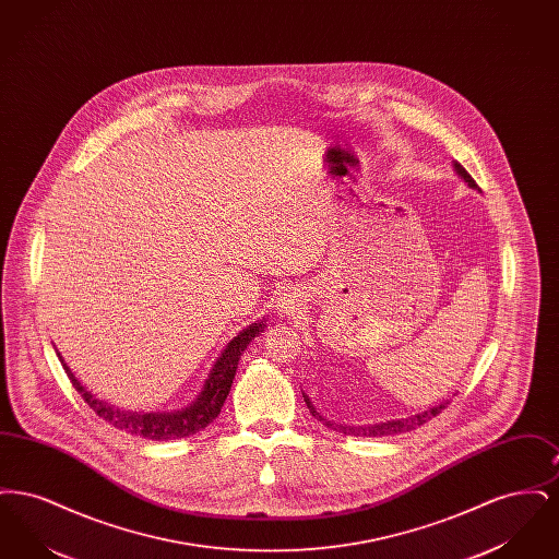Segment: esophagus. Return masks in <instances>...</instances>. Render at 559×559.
<instances>
[{
    "instance_id": "1",
    "label": "esophagus",
    "mask_w": 559,
    "mask_h": 559,
    "mask_svg": "<svg viewBox=\"0 0 559 559\" xmlns=\"http://www.w3.org/2000/svg\"><path fill=\"white\" fill-rule=\"evenodd\" d=\"M301 299H304V293H299V289H285L283 293H278V299H276V312L283 314V317H292L293 312L299 310L301 306Z\"/></svg>"
}]
</instances>
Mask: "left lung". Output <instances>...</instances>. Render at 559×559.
Wrapping results in <instances>:
<instances>
[{
    "mask_svg": "<svg viewBox=\"0 0 559 559\" xmlns=\"http://www.w3.org/2000/svg\"><path fill=\"white\" fill-rule=\"evenodd\" d=\"M452 167H454V171L467 182V187L478 190V185H476L474 178L465 171V167H463L461 163L454 160ZM301 396H304L306 406L310 408L312 417H317L319 421H322V426H326L329 429H333V431H340V433H344V436H356V438H362V436H365V438H383V436H396V433H404V431L417 429V427L424 426L427 421H431L436 415H440V413L451 404V400H444V402H440V404H436V406H431V408H427V411H421V413L411 415V417H404V419H396V421H383V424H371V426H342V424L326 421V419L320 415L319 411L314 408V404H312V400L308 399V394H301Z\"/></svg>",
    "mask_w": 559,
    "mask_h": 559,
    "instance_id": "left-lung-1",
    "label": "left lung"
}]
</instances>
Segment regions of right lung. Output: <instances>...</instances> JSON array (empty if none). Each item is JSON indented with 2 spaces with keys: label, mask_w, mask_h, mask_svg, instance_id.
I'll use <instances>...</instances> for the list:
<instances>
[{
  "label": "right lung",
  "mask_w": 559,
  "mask_h": 559,
  "mask_svg": "<svg viewBox=\"0 0 559 559\" xmlns=\"http://www.w3.org/2000/svg\"><path fill=\"white\" fill-rule=\"evenodd\" d=\"M264 320H258L253 324H249L247 329H242L239 335L226 346V349L219 354V358L215 360L210 377L201 390V394L197 400L182 408V411H174V413H132V411H121L110 406L105 400H98L92 396L80 381L78 377L71 372V369L64 365L62 356L58 354L64 371L69 374L73 388L81 394V399L87 402V406L107 424H110L126 433L140 436L146 440H176V438H187L212 424L213 419L219 415L224 400L228 399V392L233 388V379L237 374L239 367V358L242 352L249 346V342L253 337H258L264 331Z\"/></svg>",
  "instance_id": "right-lung-1"
}]
</instances>
